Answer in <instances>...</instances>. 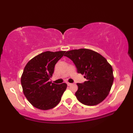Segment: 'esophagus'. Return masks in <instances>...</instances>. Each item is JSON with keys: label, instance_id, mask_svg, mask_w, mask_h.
I'll use <instances>...</instances> for the list:
<instances>
[{"label": "esophagus", "instance_id": "1", "mask_svg": "<svg viewBox=\"0 0 133 133\" xmlns=\"http://www.w3.org/2000/svg\"><path fill=\"white\" fill-rule=\"evenodd\" d=\"M67 85H68V86H70V85H72V83H69V82H67Z\"/></svg>", "mask_w": 133, "mask_h": 133}]
</instances>
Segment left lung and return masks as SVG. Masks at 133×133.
<instances>
[{
    "label": "left lung",
    "instance_id": "8db88e82",
    "mask_svg": "<svg viewBox=\"0 0 133 133\" xmlns=\"http://www.w3.org/2000/svg\"><path fill=\"white\" fill-rule=\"evenodd\" d=\"M75 64L78 73L87 79L77 83L75 95L83 104L94 106L102 102L108 95L114 81L111 65L101 54L91 50L81 48L66 51L64 55Z\"/></svg>",
    "mask_w": 133,
    "mask_h": 133
}]
</instances>
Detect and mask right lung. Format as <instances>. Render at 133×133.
Instances as JSON below:
<instances>
[{
	"label": "right lung",
	"instance_id": "add662e5",
	"mask_svg": "<svg viewBox=\"0 0 133 133\" xmlns=\"http://www.w3.org/2000/svg\"><path fill=\"white\" fill-rule=\"evenodd\" d=\"M64 51H45L27 63L21 76L23 92L32 106L42 110L53 108L60 102L66 89L65 83L57 85L49 82L54 66L63 57Z\"/></svg>",
	"mask_w": 133,
	"mask_h": 133
}]
</instances>
